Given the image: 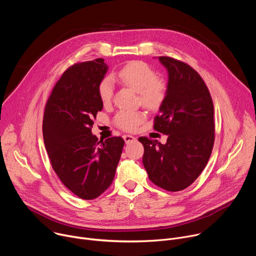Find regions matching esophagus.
Wrapping results in <instances>:
<instances>
[{
    "mask_svg": "<svg viewBox=\"0 0 256 256\" xmlns=\"http://www.w3.org/2000/svg\"><path fill=\"white\" fill-rule=\"evenodd\" d=\"M122 138H124L126 144H130V142H134L136 140L134 136H130V134H124Z\"/></svg>",
    "mask_w": 256,
    "mask_h": 256,
    "instance_id": "esophagus-1",
    "label": "esophagus"
}]
</instances>
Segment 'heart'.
Instances as JSON below:
<instances>
[{
	"instance_id": "1",
	"label": "heart",
	"mask_w": 256,
	"mask_h": 256,
	"mask_svg": "<svg viewBox=\"0 0 256 256\" xmlns=\"http://www.w3.org/2000/svg\"><path fill=\"white\" fill-rule=\"evenodd\" d=\"M118 80L126 86L132 88L140 95L142 105L149 109H158L164 102L167 94L165 82L156 77L155 70L144 62L134 60L128 62L118 72ZM98 94L104 104H108L112 99L114 83L110 78H104L98 85ZM144 112L122 110L114 118L116 126L124 130H134L144 120Z\"/></svg>"
}]
</instances>
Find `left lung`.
<instances>
[{"label": "left lung", "mask_w": 256, "mask_h": 256, "mask_svg": "<svg viewBox=\"0 0 256 256\" xmlns=\"http://www.w3.org/2000/svg\"><path fill=\"white\" fill-rule=\"evenodd\" d=\"M168 72L167 94L155 118L166 144L140 136L142 164L150 180L168 192L188 188L204 169L214 140V104L202 77L190 66L159 56Z\"/></svg>", "instance_id": "1"}]
</instances>
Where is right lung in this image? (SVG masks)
Segmentation results:
<instances>
[{"label":"right lung","instance_id":"obj_1","mask_svg":"<svg viewBox=\"0 0 256 256\" xmlns=\"http://www.w3.org/2000/svg\"><path fill=\"white\" fill-rule=\"evenodd\" d=\"M108 66L103 58L76 64L56 82L46 102L42 132L52 166L72 194L93 200L112 184L124 140L98 142L91 132L103 103L98 85Z\"/></svg>","mask_w":256,"mask_h":256}]
</instances>
